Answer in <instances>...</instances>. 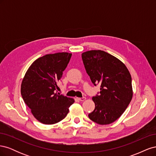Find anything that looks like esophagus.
Masks as SVG:
<instances>
[{
	"label": "esophagus",
	"mask_w": 156,
	"mask_h": 156,
	"mask_svg": "<svg viewBox=\"0 0 156 156\" xmlns=\"http://www.w3.org/2000/svg\"><path fill=\"white\" fill-rule=\"evenodd\" d=\"M77 100H79V101H83L86 100V98H84V97H83V98H77Z\"/></svg>",
	"instance_id": "obj_1"
}]
</instances>
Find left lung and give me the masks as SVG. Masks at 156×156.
<instances>
[{
	"instance_id": "left-lung-1",
	"label": "left lung",
	"mask_w": 156,
	"mask_h": 156,
	"mask_svg": "<svg viewBox=\"0 0 156 156\" xmlns=\"http://www.w3.org/2000/svg\"><path fill=\"white\" fill-rule=\"evenodd\" d=\"M82 59L92 83L101 84L100 95L92 98L95 108L89 119L100 125L110 124L119 119L131 101L130 73L121 60L101 50L84 52Z\"/></svg>"
}]
</instances>
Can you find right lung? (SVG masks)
Returning a JSON list of instances; mask_svg holds the SVG:
<instances>
[{
	"label": "right lung",
	"mask_w": 156,
	"mask_h": 156,
	"mask_svg": "<svg viewBox=\"0 0 156 156\" xmlns=\"http://www.w3.org/2000/svg\"><path fill=\"white\" fill-rule=\"evenodd\" d=\"M72 55L62 52L41 56L30 65L23 79L22 98L42 124H54L63 120L75 101L56 92Z\"/></svg>",
	"instance_id": "right-lung-1"
}]
</instances>
